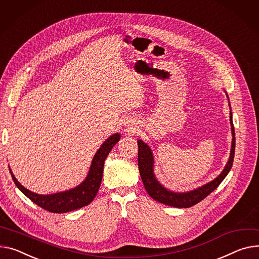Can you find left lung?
<instances>
[{"label": "left lung", "mask_w": 259, "mask_h": 259, "mask_svg": "<svg viewBox=\"0 0 259 259\" xmlns=\"http://www.w3.org/2000/svg\"><path fill=\"white\" fill-rule=\"evenodd\" d=\"M230 124H231V130H232V145H231V153L229 160L223 169L222 173L219 177H217L214 180L210 181L209 183L205 184L197 189H194L192 192L187 193H173L170 191H167L166 188L161 186V184L156 180L153 173V155L150 150V148L143 142L137 141V145H139V168L141 177L143 180V183L145 185V188L149 196L157 201L159 203L173 206V207L177 208H188L192 206L198 204L202 200H204L209 194H211L214 189L221 184V182L225 179V177L228 175L229 170L232 167L233 159H234V150H235V133H234V127L232 123V114L230 112Z\"/></svg>", "instance_id": "obj_1"}]
</instances>
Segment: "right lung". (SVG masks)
I'll use <instances>...</instances> for the list:
<instances>
[{
  "label": "right lung",
  "instance_id": "add662e5",
  "mask_svg": "<svg viewBox=\"0 0 259 259\" xmlns=\"http://www.w3.org/2000/svg\"><path fill=\"white\" fill-rule=\"evenodd\" d=\"M119 137L120 135L115 133L111 135L106 142H104L95 155L88 177L79 186L70 189V191L46 196L32 193L16 180L11 169L9 168L12 180L26 197L38 205L39 207L50 212L65 213L84 207L95 199L101 185L104 161L113 146L119 141Z\"/></svg>",
  "mask_w": 259,
  "mask_h": 259
}]
</instances>
